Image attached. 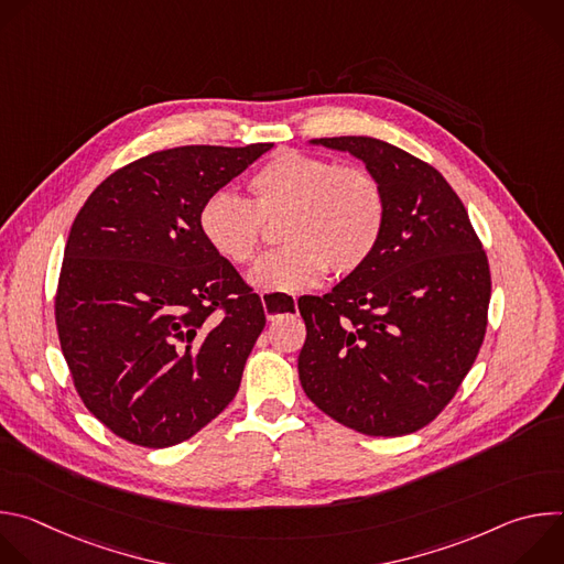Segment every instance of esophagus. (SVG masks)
I'll return each mask as SVG.
<instances>
[{
  "label": "esophagus",
  "mask_w": 564,
  "mask_h": 564,
  "mask_svg": "<svg viewBox=\"0 0 564 564\" xmlns=\"http://www.w3.org/2000/svg\"><path fill=\"white\" fill-rule=\"evenodd\" d=\"M261 301H263V310H265V316H268V318H270V321H274V316H276V312H274V310H272V305H270V303H268V294H265V292H263V294H261ZM294 301H296V299H294Z\"/></svg>",
  "instance_id": "esophagus-1"
}]
</instances>
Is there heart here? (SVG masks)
<instances>
[{"label":"heart","mask_w":564,"mask_h":564,"mask_svg":"<svg viewBox=\"0 0 564 564\" xmlns=\"http://www.w3.org/2000/svg\"><path fill=\"white\" fill-rule=\"evenodd\" d=\"M252 200L218 192L198 212L205 243L234 265L250 263L263 220H281L283 248L265 254L250 272L263 290L296 292L335 274L359 270L379 246L386 196L379 181L335 160L281 151L250 178Z\"/></svg>","instance_id":"heart-1"}]
</instances>
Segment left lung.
<instances>
[{
    "instance_id": "8db88e82",
    "label": "left lung",
    "mask_w": 564,
    "mask_h": 564,
    "mask_svg": "<svg viewBox=\"0 0 564 564\" xmlns=\"http://www.w3.org/2000/svg\"><path fill=\"white\" fill-rule=\"evenodd\" d=\"M310 144L361 160L383 189L386 225L359 270L324 296L299 299L301 386L357 433H415L453 399L485 341L487 254L462 200L424 160L368 135Z\"/></svg>"
}]
</instances>
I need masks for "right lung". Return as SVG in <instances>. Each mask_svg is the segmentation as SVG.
<instances>
[{
    "instance_id": "1",
    "label": "right lung",
    "mask_w": 564,
    "mask_h": 564,
    "mask_svg": "<svg viewBox=\"0 0 564 564\" xmlns=\"http://www.w3.org/2000/svg\"><path fill=\"white\" fill-rule=\"evenodd\" d=\"M272 147L155 151L102 181L77 212L57 335L77 394L118 437L167 448L234 399L265 312L205 243L198 212Z\"/></svg>"
}]
</instances>
